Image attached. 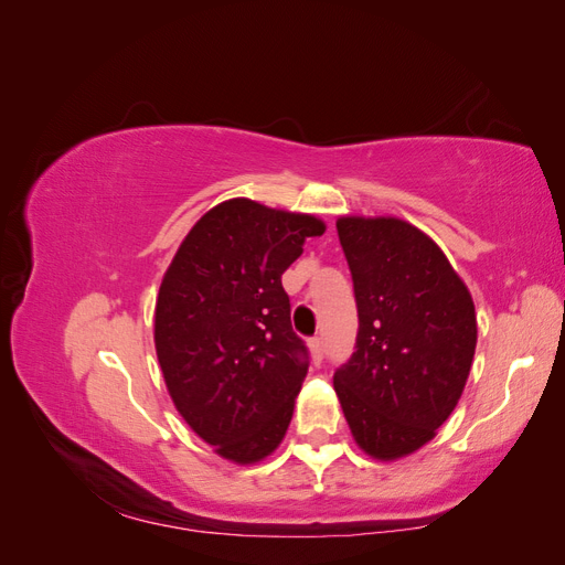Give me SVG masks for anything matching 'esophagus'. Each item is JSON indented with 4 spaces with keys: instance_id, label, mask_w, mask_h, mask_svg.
<instances>
[{
    "instance_id": "obj_1",
    "label": "esophagus",
    "mask_w": 565,
    "mask_h": 565,
    "mask_svg": "<svg viewBox=\"0 0 565 565\" xmlns=\"http://www.w3.org/2000/svg\"><path fill=\"white\" fill-rule=\"evenodd\" d=\"M309 349H311L313 361H316V363H320V361H322V341H320L318 337H313V339L309 341Z\"/></svg>"
}]
</instances>
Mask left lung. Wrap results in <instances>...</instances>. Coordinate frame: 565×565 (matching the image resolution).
<instances>
[{
    "mask_svg": "<svg viewBox=\"0 0 565 565\" xmlns=\"http://www.w3.org/2000/svg\"><path fill=\"white\" fill-rule=\"evenodd\" d=\"M358 303L355 351L334 372L353 440L393 461L426 446L467 386L476 309L448 256L396 216H339Z\"/></svg>",
    "mask_w": 565,
    "mask_h": 565,
    "instance_id": "8db88e82",
    "label": "left lung"
}]
</instances>
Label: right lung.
<instances>
[{
    "mask_svg": "<svg viewBox=\"0 0 565 565\" xmlns=\"http://www.w3.org/2000/svg\"><path fill=\"white\" fill-rule=\"evenodd\" d=\"M313 214L233 198L202 214L169 264L156 301V351L179 415L233 465H256L282 443L306 370L282 273Z\"/></svg>",
    "mask_w": 565,
    "mask_h": 565,
    "instance_id": "right-lung-1",
    "label": "right lung"
}]
</instances>
